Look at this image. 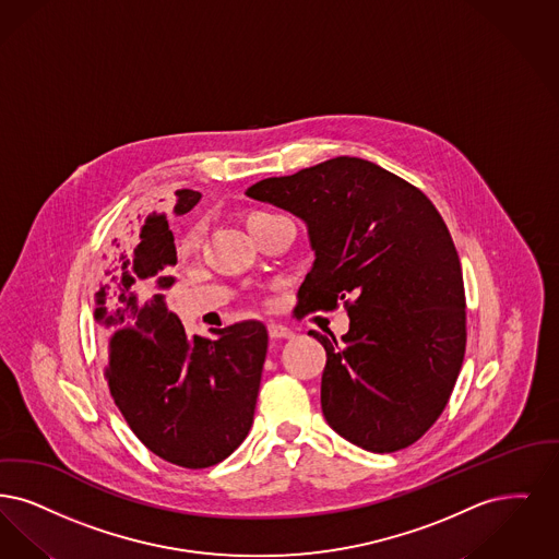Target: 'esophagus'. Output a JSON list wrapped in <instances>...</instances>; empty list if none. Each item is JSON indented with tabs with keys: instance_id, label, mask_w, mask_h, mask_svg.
<instances>
[{
	"instance_id": "1",
	"label": "esophagus",
	"mask_w": 559,
	"mask_h": 559,
	"mask_svg": "<svg viewBox=\"0 0 559 559\" xmlns=\"http://www.w3.org/2000/svg\"><path fill=\"white\" fill-rule=\"evenodd\" d=\"M269 336H271L273 341H288V338L294 336V332H292L290 328H286V325L271 323V325H269Z\"/></svg>"
}]
</instances>
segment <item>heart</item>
Masks as SVG:
<instances>
[{
    "mask_svg": "<svg viewBox=\"0 0 559 559\" xmlns=\"http://www.w3.org/2000/svg\"><path fill=\"white\" fill-rule=\"evenodd\" d=\"M261 215H267V213L257 211V213H250L248 218L261 217ZM198 240H200V229H198V227H192V229L181 238V242H179V250H183V252L194 250L195 246H198Z\"/></svg>",
    "mask_w": 559,
    "mask_h": 559,
    "instance_id": "1",
    "label": "heart"
}]
</instances>
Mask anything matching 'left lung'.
Returning a JSON list of instances; mask_svg holds the SVG:
<instances>
[{
	"label": "left lung",
	"mask_w": 559,
	"mask_h": 559,
	"mask_svg": "<svg viewBox=\"0 0 559 559\" xmlns=\"http://www.w3.org/2000/svg\"><path fill=\"white\" fill-rule=\"evenodd\" d=\"M246 195L307 225L316 261L300 309H336L348 332L323 344L321 409L342 438L394 453L424 437L444 409L465 353L460 257L435 204L364 158L338 156Z\"/></svg>",
	"instance_id": "1"
}]
</instances>
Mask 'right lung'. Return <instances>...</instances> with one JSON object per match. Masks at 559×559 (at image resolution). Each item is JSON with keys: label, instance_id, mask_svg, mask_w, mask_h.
I'll return each instance as SVG.
<instances>
[{"label": "right lung", "instance_id": "right-lung-1", "mask_svg": "<svg viewBox=\"0 0 559 559\" xmlns=\"http://www.w3.org/2000/svg\"><path fill=\"white\" fill-rule=\"evenodd\" d=\"M202 194L177 190L173 215L190 213ZM164 234L156 255L143 231ZM175 238L167 215H150L127 240H115L96 292L110 394L133 435L165 462L200 469L229 457L252 426L267 330L242 321L215 338L188 336L165 292L175 284Z\"/></svg>", "mask_w": 559, "mask_h": 559}]
</instances>
